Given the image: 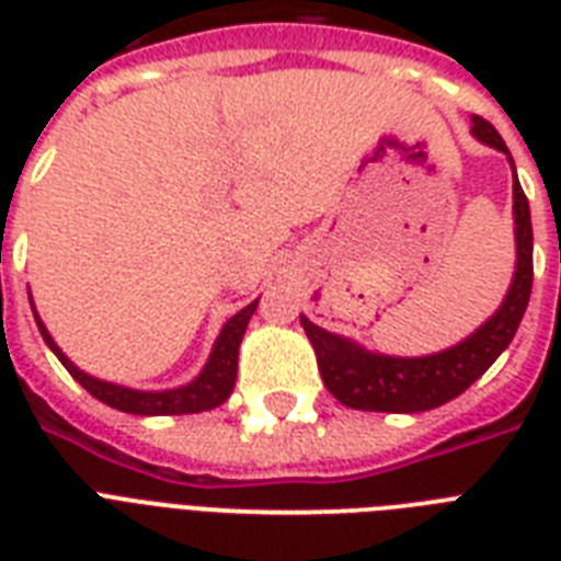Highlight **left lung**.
<instances>
[{
  "mask_svg": "<svg viewBox=\"0 0 561 561\" xmlns=\"http://www.w3.org/2000/svg\"><path fill=\"white\" fill-rule=\"evenodd\" d=\"M471 134L480 142L492 145L497 151H506L504 139L486 118H471ZM513 162V157H510ZM515 171V165H513ZM515 209V244H518V264L515 279L510 285L504 306L495 317L480 325L478 332L466 337L451 350L436 352L427 358H390V355H373L355 343L343 341L337 334L325 332L306 317L299 323L306 329L308 341L314 346L317 367L323 375L334 399L352 410H378V413H419L434 410L445 401L457 399L466 392L480 375L497 360V355L513 343L518 323H522L533 288V224L530 203L522 183L515 178L513 186Z\"/></svg>",
  "mask_w": 561,
  "mask_h": 561,
  "instance_id": "1",
  "label": "left lung"
}]
</instances>
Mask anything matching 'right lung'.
<instances>
[{"label":"right lung","instance_id":"1","mask_svg":"<svg viewBox=\"0 0 561 561\" xmlns=\"http://www.w3.org/2000/svg\"><path fill=\"white\" fill-rule=\"evenodd\" d=\"M255 306H259V302H250V306L241 308L232 320H227L218 343H215V350H211L209 364L203 367V373L197 375L188 387L165 390V392L127 390V387L99 381V378L81 373V369L75 367L72 360L66 358L64 352L57 350L55 341L48 337L46 325L39 323V320L37 325H39V334H43V341L48 343V350L55 352L57 358H60V364L69 369V375H72L75 381L81 383L83 390L90 392V396H95V399L110 404V408L134 413V416H180V413H203V410L218 408V404H224V401L229 399V392H232V387H236V375H238V346H241V337H244L247 323H250Z\"/></svg>","mask_w":561,"mask_h":561}]
</instances>
